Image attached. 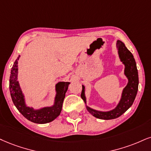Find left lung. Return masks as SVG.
Wrapping results in <instances>:
<instances>
[{"label":"left lung","mask_w":151,"mask_h":151,"mask_svg":"<svg viewBox=\"0 0 151 151\" xmlns=\"http://www.w3.org/2000/svg\"><path fill=\"white\" fill-rule=\"evenodd\" d=\"M116 47L118 48V54L120 61L124 66V74L128 81L127 85L122 90L120 99L116 106L114 109L106 111H98L88 106L87 105L85 87L83 85H82L83 90L81 93V97L86 104L87 110L93 116L101 120H112L122 115L132 106L138 92L139 75L134 56L126 47L124 42L121 40H117Z\"/></svg>","instance_id":"obj_1"}]
</instances>
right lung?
<instances>
[{
  "mask_svg": "<svg viewBox=\"0 0 151 151\" xmlns=\"http://www.w3.org/2000/svg\"><path fill=\"white\" fill-rule=\"evenodd\" d=\"M19 56L11 69L10 76V92L11 98L17 109L27 120L37 124H45L52 122L60 115L62 104L68 90L69 82H58L55 85V96L53 104L50 106L34 109L27 104L25 95L18 81Z\"/></svg>",
  "mask_w": 151,
  "mask_h": 151,
  "instance_id": "obj_1",
  "label": "right lung"
}]
</instances>
